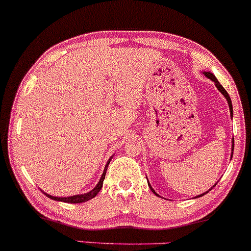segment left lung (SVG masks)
<instances>
[{
    "label": "left lung",
    "instance_id": "1",
    "mask_svg": "<svg viewBox=\"0 0 251 251\" xmlns=\"http://www.w3.org/2000/svg\"><path fill=\"white\" fill-rule=\"evenodd\" d=\"M203 74H204V75H206V76H207V77H208V79H211V80H212V81H214V83H215V86H217V88H218V90H219V91H220V92H222V93H223V96H224V97H225V98H226V100H227V103H228V107H230L231 117H232V103H231V99H230V96H228V93H227V92H226V90H225V88H224V87H223V86H222V85H220V83H219V81H218V80H217V77H215V76H214V75H213V74H212V73H209V72H204V73H203ZM148 185H150V184H148ZM150 188H151V190H152V191H153V193H154V194H155V195H157V196H159V195H158V194H157V193H155V191L152 189V187H151V185H150ZM200 196H202V195H200ZM200 196H198V198H200Z\"/></svg>",
    "mask_w": 251,
    "mask_h": 251
}]
</instances>
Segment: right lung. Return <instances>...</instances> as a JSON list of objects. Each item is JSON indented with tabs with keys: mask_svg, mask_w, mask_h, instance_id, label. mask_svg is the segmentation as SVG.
Masks as SVG:
<instances>
[{
	"mask_svg": "<svg viewBox=\"0 0 251 251\" xmlns=\"http://www.w3.org/2000/svg\"><path fill=\"white\" fill-rule=\"evenodd\" d=\"M110 160L111 159H109V161H107L106 166H105V170L103 172V175H101V178L100 180L98 182V184H97V187L94 188L93 190H91L90 193L87 194H82V195H74V196H69V198H56V196H51V195H48V198L52 199V200H56V201H62V202H68V203H81V202H86L88 200H91V199H93L94 196L97 195V194L99 193L101 189V187H103V180L105 178V175H106V170H107V165H109Z\"/></svg>",
	"mask_w": 251,
	"mask_h": 251,
	"instance_id": "1",
	"label": "right lung"
}]
</instances>
